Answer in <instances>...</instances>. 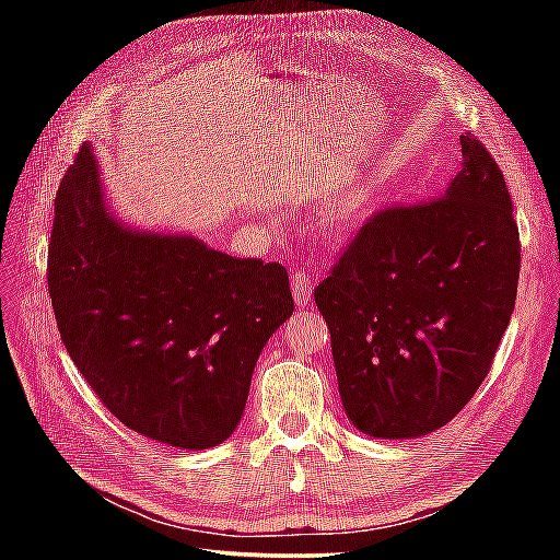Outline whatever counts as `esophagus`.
I'll return each mask as SVG.
<instances>
[{
    "label": "esophagus",
    "mask_w": 560,
    "mask_h": 560,
    "mask_svg": "<svg viewBox=\"0 0 560 560\" xmlns=\"http://www.w3.org/2000/svg\"><path fill=\"white\" fill-rule=\"evenodd\" d=\"M291 289H293V301L299 307H305L313 299V281L305 271H295L291 279Z\"/></svg>",
    "instance_id": "esophagus-1"
}]
</instances>
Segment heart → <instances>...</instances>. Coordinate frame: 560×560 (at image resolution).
<instances>
[{
	"label": "heart",
	"instance_id": "1",
	"mask_svg": "<svg viewBox=\"0 0 560 560\" xmlns=\"http://www.w3.org/2000/svg\"><path fill=\"white\" fill-rule=\"evenodd\" d=\"M368 195L365 192H349L339 197L323 217H319V231L331 243H343L359 231V223L365 217Z\"/></svg>",
	"mask_w": 560,
	"mask_h": 560
}]
</instances>
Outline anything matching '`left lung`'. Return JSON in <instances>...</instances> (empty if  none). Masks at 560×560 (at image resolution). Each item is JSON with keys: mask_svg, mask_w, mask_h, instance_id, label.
Instances as JSON below:
<instances>
[{"mask_svg": "<svg viewBox=\"0 0 560 560\" xmlns=\"http://www.w3.org/2000/svg\"><path fill=\"white\" fill-rule=\"evenodd\" d=\"M459 144L445 192L380 211L315 291L343 411L377 440L421 438L455 419L515 311L513 201L491 153L469 132Z\"/></svg>", "mask_w": 560, "mask_h": 560, "instance_id": "left-lung-1", "label": "left lung"}]
</instances>
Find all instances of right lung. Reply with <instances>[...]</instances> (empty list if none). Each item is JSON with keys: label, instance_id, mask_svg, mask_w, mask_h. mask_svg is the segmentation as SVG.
Instances as JSON below:
<instances>
[{"label": "right lung", "instance_id": "right-lung-1", "mask_svg": "<svg viewBox=\"0 0 560 560\" xmlns=\"http://www.w3.org/2000/svg\"><path fill=\"white\" fill-rule=\"evenodd\" d=\"M47 269L79 373L127 428L177 450L235 431L259 353L293 313L279 261L117 217L91 144L57 189Z\"/></svg>", "mask_w": 560, "mask_h": 560}]
</instances>
